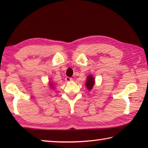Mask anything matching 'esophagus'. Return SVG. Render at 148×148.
<instances>
[{"instance_id":"34e87169","label":"esophagus","mask_w":148,"mask_h":148,"mask_svg":"<svg viewBox=\"0 0 148 148\" xmlns=\"http://www.w3.org/2000/svg\"><path fill=\"white\" fill-rule=\"evenodd\" d=\"M65 80H66V82H71L72 80V77H66V78H65Z\"/></svg>"}]
</instances>
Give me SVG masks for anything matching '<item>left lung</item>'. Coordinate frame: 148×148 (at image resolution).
<instances>
[{"label":"left lung","mask_w":148,"mask_h":148,"mask_svg":"<svg viewBox=\"0 0 148 148\" xmlns=\"http://www.w3.org/2000/svg\"><path fill=\"white\" fill-rule=\"evenodd\" d=\"M87 79L86 81V87L87 89L91 90L92 88V87L94 86V84H95L94 78L92 76H89L87 77Z\"/></svg>","instance_id":"8db88e82"}]
</instances>
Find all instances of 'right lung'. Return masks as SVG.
Here are the masks:
<instances>
[{
	"label": "right lung",
	"mask_w": 148,
	"mask_h": 148,
	"mask_svg": "<svg viewBox=\"0 0 148 148\" xmlns=\"http://www.w3.org/2000/svg\"><path fill=\"white\" fill-rule=\"evenodd\" d=\"M51 86H52V85H51Z\"/></svg>",
	"instance_id": "add662e5"
}]
</instances>
